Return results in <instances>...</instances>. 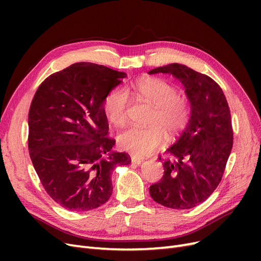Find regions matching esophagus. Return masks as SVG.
<instances>
[{
    "instance_id": "obj_1",
    "label": "esophagus",
    "mask_w": 261,
    "mask_h": 261,
    "mask_svg": "<svg viewBox=\"0 0 261 261\" xmlns=\"http://www.w3.org/2000/svg\"><path fill=\"white\" fill-rule=\"evenodd\" d=\"M143 162H144V158H139L137 155H132V163L140 165Z\"/></svg>"
}]
</instances>
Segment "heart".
<instances>
[{
    "mask_svg": "<svg viewBox=\"0 0 261 261\" xmlns=\"http://www.w3.org/2000/svg\"><path fill=\"white\" fill-rule=\"evenodd\" d=\"M136 96L154 108L149 125L151 127H129L117 136L121 149L135 155H148L159 148L165 139L176 136L183 130L191 116L188 100L178 96L175 86L155 77L140 78L133 85ZM128 96L123 89L115 88L110 91L102 109L107 120L114 126H122L126 121V109Z\"/></svg>",
    "mask_w": 261,
    "mask_h": 261,
    "instance_id": "heart-1",
    "label": "heart"
}]
</instances>
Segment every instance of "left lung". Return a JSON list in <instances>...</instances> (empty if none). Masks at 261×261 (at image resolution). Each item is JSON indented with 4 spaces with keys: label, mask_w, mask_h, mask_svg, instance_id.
<instances>
[{
    "label": "left lung",
    "mask_w": 261,
    "mask_h": 261,
    "mask_svg": "<svg viewBox=\"0 0 261 261\" xmlns=\"http://www.w3.org/2000/svg\"><path fill=\"white\" fill-rule=\"evenodd\" d=\"M161 73L184 86L191 117L178 139L165 150L171 159L163 161V177L149 193L164 207L189 209L206 200L223 176L233 147L231 113L222 89L209 76L178 63L148 72Z\"/></svg>",
    "instance_id": "obj_1"
}]
</instances>
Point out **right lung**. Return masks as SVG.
Wrapping results in <instances>:
<instances>
[{
  "label": "right lung",
  "instance_id": "1",
  "mask_svg": "<svg viewBox=\"0 0 261 261\" xmlns=\"http://www.w3.org/2000/svg\"><path fill=\"white\" fill-rule=\"evenodd\" d=\"M126 73L75 63L39 86L28 115V148L45 192L70 211H89L112 195L111 173L130 158L107 137L103 100Z\"/></svg>",
  "mask_w": 261,
  "mask_h": 261
}]
</instances>
